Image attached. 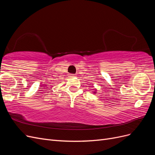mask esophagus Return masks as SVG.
Segmentation results:
<instances>
[{"mask_svg":"<svg viewBox=\"0 0 155 155\" xmlns=\"http://www.w3.org/2000/svg\"><path fill=\"white\" fill-rule=\"evenodd\" d=\"M68 76L70 77V78H74V77H75L76 76H75V74H68Z\"/></svg>","mask_w":155,"mask_h":155,"instance_id":"esophagus-1","label":"esophagus"}]
</instances>
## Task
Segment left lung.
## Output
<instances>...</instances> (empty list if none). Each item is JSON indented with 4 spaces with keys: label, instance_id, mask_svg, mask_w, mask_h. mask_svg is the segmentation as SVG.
Returning <instances> with one entry per match:
<instances>
[{
    "label": "left lung",
    "instance_id": "left-lung-1",
    "mask_svg": "<svg viewBox=\"0 0 155 155\" xmlns=\"http://www.w3.org/2000/svg\"><path fill=\"white\" fill-rule=\"evenodd\" d=\"M94 94H96V92H94Z\"/></svg>",
    "mask_w": 155,
    "mask_h": 155
}]
</instances>
